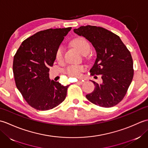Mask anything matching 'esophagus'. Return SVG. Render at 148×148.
<instances>
[{
  "label": "esophagus",
  "mask_w": 148,
  "mask_h": 148,
  "mask_svg": "<svg viewBox=\"0 0 148 148\" xmlns=\"http://www.w3.org/2000/svg\"><path fill=\"white\" fill-rule=\"evenodd\" d=\"M83 83H84V80H80V81H78L76 82V83L78 84H82Z\"/></svg>",
  "instance_id": "1"
}]
</instances>
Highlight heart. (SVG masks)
Masks as SVG:
<instances>
[{
  "instance_id": "b5f03b06",
  "label": "heart",
  "mask_w": 148,
  "mask_h": 148,
  "mask_svg": "<svg viewBox=\"0 0 148 148\" xmlns=\"http://www.w3.org/2000/svg\"><path fill=\"white\" fill-rule=\"evenodd\" d=\"M72 43L82 54L84 55L85 53H90L91 50L90 44L84 37H77V38L74 39L72 40ZM55 58L56 60L58 62H61L64 58V51H63V48L61 46H59L56 49ZM84 69L85 68L83 65H72L66 69L65 73L69 76L77 78L81 76V73L84 71Z\"/></svg>"
}]
</instances>
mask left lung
Masks as SVG:
<instances>
[{
    "label": "left lung",
    "instance_id": "1",
    "mask_svg": "<svg viewBox=\"0 0 148 148\" xmlns=\"http://www.w3.org/2000/svg\"><path fill=\"white\" fill-rule=\"evenodd\" d=\"M92 44L97 58L90 69L92 76L100 75L102 82L95 84L93 92L86 95L90 102L103 108H111L126 95L134 77L133 60L127 46L116 34L104 28L81 26L74 30Z\"/></svg>",
    "mask_w": 148,
    "mask_h": 148
}]
</instances>
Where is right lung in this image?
Here are the masks:
<instances>
[{"label":"right lung","instance_id":"add662e5","mask_svg":"<svg viewBox=\"0 0 148 148\" xmlns=\"http://www.w3.org/2000/svg\"><path fill=\"white\" fill-rule=\"evenodd\" d=\"M71 29H49L37 32L22 42L14 56L16 86L26 102L39 111L55 108L67 95L69 85L50 81L49 71L56 49Z\"/></svg>","mask_w":148,"mask_h":148}]
</instances>
